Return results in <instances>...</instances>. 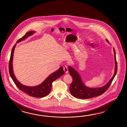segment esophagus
<instances>
[{"label": "esophagus", "mask_w": 127, "mask_h": 127, "mask_svg": "<svg viewBox=\"0 0 127 127\" xmlns=\"http://www.w3.org/2000/svg\"><path fill=\"white\" fill-rule=\"evenodd\" d=\"M64 72L65 73H68V68H67V67L66 65H65V66H64Z\"/></svg>", "instance_id": "34e87169"}]
</instances>
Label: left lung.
<instances>
[{
  "instance_id": "obj_1",
  "label": "left lung",
  "mask_w": 127,
  "mask_h": 127,
  "mask_svg": "<svg viewBox=\"0 0 127 127\" xmlns=\"http://www.w3.org/2000/svg\"><path fill=\"white\" fill-rule=\"evenodd\" d=\"M107 42H108L106 39ZM115 60V71L112 78L104 86L99 88H91L86 86L81 79V77L78 72L73 68L68 66V71L73 78L72 83L69 87L71 94L73 97L78 99H88L100 96L106 92L110 86V84L116 75L117 72V62L116 61V53L113 48Z\"/></svg>"
}]
</instances>
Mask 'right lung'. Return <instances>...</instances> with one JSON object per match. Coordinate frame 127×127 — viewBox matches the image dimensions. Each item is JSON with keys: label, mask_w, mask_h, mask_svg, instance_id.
I'll return each instance as SVG.
<instances>
[{"label": "right lung", "mask_w": 127, "mask_h": 127, "mask_svg": "<svg viewBox=\"0 0 127 127\" xmlns=\"http://www.w3.org/2000/svg\"><path fill=\"white\" fill-rule=\"evenodd\" d=\"M34 32L35 31H31L27 32L22 38H20L17 41V43H19L21 42L22 41L24 40L25 39L27 38L28 37L32 35ZM16 45V44H15L14 45L12 50L8 65L9 74L11 76V78L13 80L14 84H15V85L19 88V89L26 93L30 96L40 98L44 97L48 95L51 91L52 83L59 78H60V77L64 74V72L63 69V67H61L56 71L50 74L43 82H42L40 84L38 85L33 87L27 86L21 84L19 81L17 80L14 74L13 71V60L14 50Z\"/></svg>", "instance_id": "1"}]
</instances>
